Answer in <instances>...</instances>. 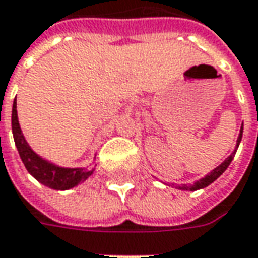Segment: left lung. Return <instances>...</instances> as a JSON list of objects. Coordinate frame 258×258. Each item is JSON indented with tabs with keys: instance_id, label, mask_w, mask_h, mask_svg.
Here are the masks:
<instances>
[{
	"instance_id": "1",
	"label": "left lung",
	"mask_w": 258,
	"mask_h": 258,
	"mask_svg": "<svg viewBox=\"0 0 258 258\" xmlns=\"http://www.w3.org/2000/svg\"><path fill=\"white\" fill-rule=\"evenodd\" d=\"M241 138H243V126H241V131H240V135H238V139H237V148H238V145L241 142ZM237 152V149L234 151L233 154L230 155L225 161H224L223 164L220 165V166H217L215 169H213L211 172L208 173L207 176H204L203 179H200V181H197V182L194 183V185H182V186H179V189H183V191H197V189H201V188H205V186H208L210 183H213L220 175H223V172L228 168V165L231 164V161H233L234 155Z\"/></svg>"
}]
</instances>
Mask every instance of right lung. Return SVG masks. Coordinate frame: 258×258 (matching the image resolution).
Returning <instances> with one entry per match:
<instances>
[{
	"label": "right lung",
	"mask_w": 258,
	"mask_h": 258,
	"mask_svg": "<svg viewBox=\"0 0 258 258\" xmlns=\"http://www.w3.org/2000/svg\"><path fill=\"white\" fill-rule=\"evenodd\" d=\"M11 124H13V135H14V142L20 158L25 165L27 171L34 176L38 182H41L45 186L51 189H70L76 185L86 181L92 173V171H87L85 168H61L54 164H50L40 158L34 151L25 142V138L18 123V116H17V102L13 103V116H11Z\"/></svg>",
	"instance_id": "add662e5"
}]
</instances>
